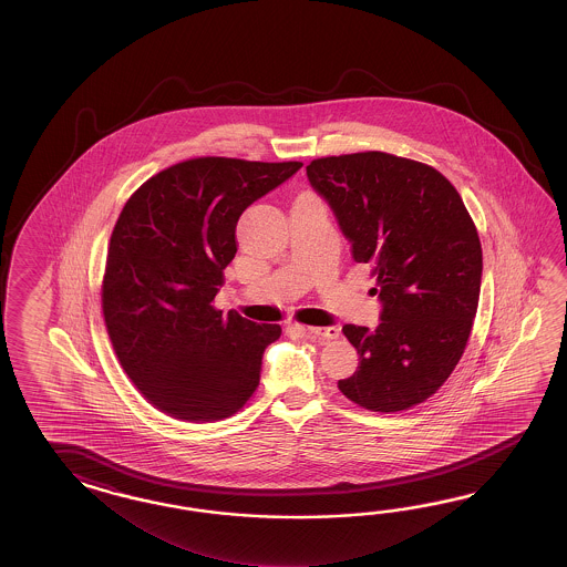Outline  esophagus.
Listing matches in <instances>:
<instances>
[{"label": "esophagus", "mask_w": 567, "mask_h": 567, "mask_svg": "<svg viewBox=\"0 0 567 567\" xmlns=\"http://www.w3.org/2000/svg\"><path fill=\"white\" fill-rule=\"evenodd\" d=\"M306 332H308V334H312V337L322 338V340H334V338H338V334H340L337 326H326V328L306 326Z\"/></svg>", "instance_id": "1"}]
</instances>
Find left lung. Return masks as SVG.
Segmentation results:
<instances>
[{"label":"left lung","mask_w":567,"mask_h":567,"mask_svg":"<svg viewBox=\"0 0 567 567\" xmlns=\"http://www.w3.org/2000/svg\"><path fill=\"white\" fill-rule=\"evenodd\" d=\"M306 172L383 301L374 330L342 328L361 364L338 389L379 413L420 405L456 369L478 308L482 247L471 213L444 174L410 157H318Z\"/></svg>","instance_id":"obj_1"}]
</instances>
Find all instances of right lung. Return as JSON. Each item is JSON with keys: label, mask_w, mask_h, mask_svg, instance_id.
<instances>
[{"label": "right lung", "mask_w": 567, "mask_h": 567, "mask_svg": "<svg viewBox=\"0 0 567 567\" xmlns=\"http://www.w3.org/2000/svg\"><path fill=\"white\" fill-rule=\"evenodd\" d=\"M301 162L193 157L157 172L127 198L111 233L101 308L133 385L182 422H218L259 386L279 324L215 308L223 269L237 254L247 206Z\"/></svg>", "instance_id": "obj_1"}]
</instances>
